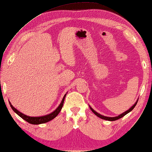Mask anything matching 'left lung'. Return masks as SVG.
Instances as JSON below:
<instances>
[{"instance_id": "left-lung-1", "label": "left lung", "mask_w": 152, "mask_h": 152, "mask_svg": "<svg viewBox=\"0 0 152 152\" xmlns=\"http://www.w3.org/2000/svg\"><path fill=\"white\" fill-rule=\"evenodd\" d=\"M138 100V99L137 100H136V102H135V103H134V104H133V105H132V106L131 107H130V108L129 109V110H127V111H125V112H123V114L118 115V116H115V117H107V116H102V115L98 114V113L96 112L95 110H94L93 109L91 108L90 106H89V108H90V110H91V111H92V112L94 113V114L95 115H96V116H97L98 117H99V118L103 119V120H106V121H116V120H118V119H119V118H121L122 117H123L124 116H125L126 114H127L128 113H129L130 112H131L132 110H133V109H134V107H135V106L136 105V104H137Z\"/></svg>"}]
</instances>
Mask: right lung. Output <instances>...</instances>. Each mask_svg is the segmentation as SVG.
Masks as SVG:
<instances>
[{
  "label": "right lung",
  "mask_w": 152,
  "mask_h": 152,
  "mask_svg": "<svg viewBox=\"0 0 152 152\" xmlns=\"http://www.w3.org/2000/svg\"><path fill=\"white\" fill-rule=\"evenodd\" d=\"M66 95H67V94H65L64 95L61 102L60 103L58 107L56 109L54 112H52V113H50V114H49L45 115V116H41L34 117V116H27V115H25L24 114H23V113H21L20 112H19V111L18 110H16L14 107H13V105L11 104V102H10V106H11V107L13 110V111H14L16 114H18L19 116L21 117L23 119H24L25 121L28 122L29 123L32 124V125H39V124L48 123V122L52 121V119H54L55 117H56L58 116V114H59L60 112H61V110H62V107H63V103H64V100H65Z\"/></svg>",
  "instance_id": "right-lung-1"
}]
</instances>
